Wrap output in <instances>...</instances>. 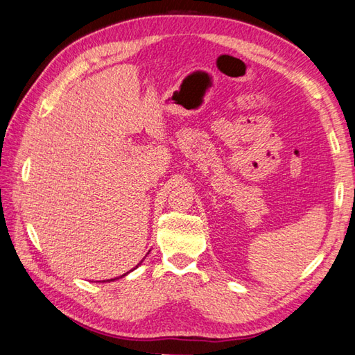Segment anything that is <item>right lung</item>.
<instances>
[{"mask_svg":"<svg viewBox=\"0 0 355 355\" xmlns=\"http://www.w3.org/2000/svg\"><path fill=\"white\" fill-rule=\"evenodd\" d=\"M112 280H114V279H112Z\"/></svg>","mask_w":355,"mask_h":355,"instance_id":"right-lung-1","label":"right lung"}]
</instances>
